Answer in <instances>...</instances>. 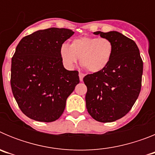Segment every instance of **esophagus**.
<instances>
[{
  "label": "esophagus",
  "mask_w": 155,
  "mask_h": 155,
  "mask_svg": "<svg viewBox=\"0 0 155 155\" xmlns=\"http://www.w3.org/2000/svg\"><path fill=\"white\" fill-rule=\"evenodd\" d=\"M84 74L83 73H79V78H80V81H83V78H84Z\"/></svg>",
  "instance_id": "34e87169"
}]
</instances>
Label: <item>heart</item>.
<instances>
[{
    "mask_svg": "<svg viewBox=\"0 0 155 155\" xmlns=\"http://www.w3.org/2000/svg\"><path fill=\"white\" fill-rule=\"evenodd\" d=\"M60 53L66 68H73L80 58L82 67L94 73L103 70L110 62L113 45L107 38L84 36L74 39L70 46L63 43Z\"/></svg>",
    "mask_w": 155,
    "mask_h": 155,
    "instance_id": "1",
    "label": "heart"
}]
</instances>
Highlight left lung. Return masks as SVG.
Segmentation results:
<instances>
[{
	"label": "left lung",
	"instance_id": "left-lung-1",
	"mask_svg": "<svg viewBox=\"0 0 155 155\" xmlns=\"http://www.w3.org/2000/svg\"><path fill=\"white\" fill-rule=\"evenodd\" d=\"M113 45L106 68L86 75V108L94 120L110 123L124 117L134 105L141 88L143 61L134 40L120 32L94 31Z\"/></svg>",
	"mask_w": 155,
	"mask_h": 155
}]
</instances>
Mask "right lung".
Segmentation results:
<instances>
[{"label": "right lung", "instance_id": "1", "mask_svg": "<svg viewBox=\"0 0 155 155\" xmlns=\"http://www.w3.org/2000/svg\"><path fill=\"white\" fill-rule=\"evenodd\" d=\"M68 28L38 30L25 36L12 59L11 86L19 108L39 122L61 117L66 101L78 84V71H68L61 57V45L74 35Z\"/></svg>", "mask_w": 155, "mask_h": 155}]
</instances>
